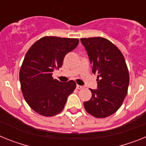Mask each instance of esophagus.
<instances>
[{
    "mask_svg": "<svg viewBox=\"0 0 146 146\" xmlns=\"http://www.w3.org/2000/svg\"><path fill=\"white\" fill-rule=\"evenodd\" d=\"M77 89H82V88H83V86H79V85H77Z\"/></svg>",
    "mask_w": 146,
    "mask_h": 146,
    "instance_id": "1",
    "label": "esophagus"
}]
</instances>
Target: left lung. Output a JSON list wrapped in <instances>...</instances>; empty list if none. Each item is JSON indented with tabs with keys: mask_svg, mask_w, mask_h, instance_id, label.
<instances>
[{
	"mask_svg": "<svg viewBox=\"0 0 146 146\" xmlns=\"http://www.w3.org/2000/svg\"><path fill=\"white\" fill-rule=\"evenodd\" d=\"M97 76V89H90L92 96L85 102L89 114L105 118L115 113L123 103L129 83V71L119 49L102 37L80 38Z\"/></svg>",
	"mask_w": 146,
	"mask_h": 146,
	"instance_id": "1",
	"label": "left lung"
}]
</instances>
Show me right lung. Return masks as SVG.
Here are the masks:
<instances>
[{
  "mask_svg": "<svg viewBox=\"0 0 146 146\" xmlns=\"http://www.w3.org/2000/svg\"><path fill=\"white\" fill-rule=\"evenodd\" d=\"M78 43L77 38L45 36L27 52L20 71L21 90L28 105L38 114L53 116L61 112L75 89L74 80L61 82L52 74Z\"/></svg>",
  "mask_w": 146,
  "mask_h": 146,
  "instance_id": "add662e5",
  "label": "right lung"
}]
</instances>
